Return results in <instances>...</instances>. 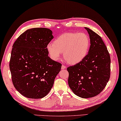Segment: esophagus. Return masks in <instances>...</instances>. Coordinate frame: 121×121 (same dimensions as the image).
Segmentation results:
<instances>
[{"label": "esophagus", "mask_w": 121, "mask_h": 121, "mask_svg": "<svg viewBox=\"0 0 121 121\" xmlns=\"http://www.w3.org/2000/svg\"><path fill=\"white\" fill-rule=\"evenodd\" d=\"M66 68V67L64 66V65H62V67H61V69H65Z\"/></svg>", "instance_id": "esophagus-1"}]
</instances>
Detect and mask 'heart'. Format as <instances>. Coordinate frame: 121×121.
Listing matches in <instances>:
<instances>
[{"mask_svg": "<svg viewBox=\"0 0 121 121\" xmlns=\"http://www.w3.org/2000/svg\"><path fill=\"white\" fill-rule=\"evenodd\" d=\"M90 44V39L86 34L70 32L56 38L53 43H49L47 50L53 60L58 61L64 52L65 60L69 64L76 65L87 56Z\"/></svg>", "mask_w": 121, "mask_h": 121, "instance_id": "heart-1", "label": "heart"}]
</instances>
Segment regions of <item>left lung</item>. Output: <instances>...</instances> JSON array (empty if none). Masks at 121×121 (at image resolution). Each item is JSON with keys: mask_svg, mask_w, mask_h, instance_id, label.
Masks as SVG:
<instances>
[{"mask_svg": "<svg viewBox=\"0 0 121 121\" xmlns=\"http://www.w3.org/2000/svg\"><path fill=\"white\" fill-rule=\"evenodd\" d=\"M91 46L81 62L67 68L68 85L76 95L87 99L97 95L110 78V57L100 36L87 27Z\"/></svg>", "mask_w": 121, "mask_h": 121, "instance_id": "left-lung-1", "label": "left lung"}]
</instances>
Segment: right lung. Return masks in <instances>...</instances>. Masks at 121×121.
Here are the masks:
<instances>
[{"instance_id": "right-lung-1", "label": "right lung", "mask_w": 121, "mask_h": 121, "mask_svg": "<svg viewBox=\"0 0 121 121\" xmlns=\"http://www.w3.org/2000/svg\"><path fill=\"white\" fill-rule=\"evenodd\" d=\"M46 28L26 30L13 45L9 61L13 85L30 99H41L52 88L62 65L48 56L47 46L53 39Z\"/></svg>"}]
</instances>
